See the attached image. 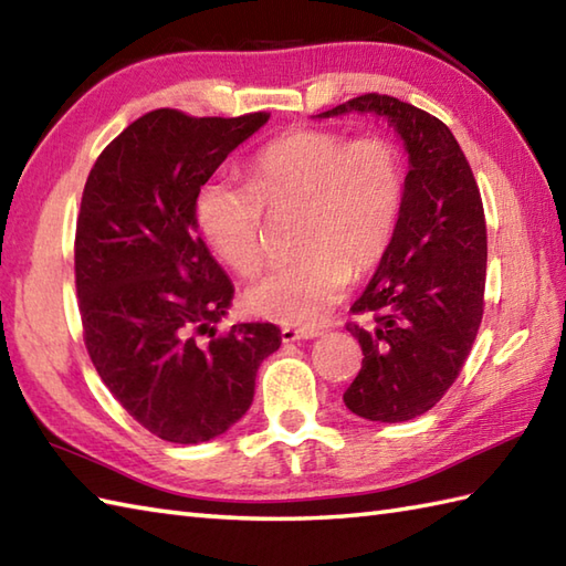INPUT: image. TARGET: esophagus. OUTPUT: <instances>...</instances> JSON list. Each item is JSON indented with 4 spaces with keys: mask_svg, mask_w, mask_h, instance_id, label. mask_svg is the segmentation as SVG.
Instances as JSON below:
<instances>
[{
    "mask_svg": "<svg viewBox=\"0 0 566 566\" xmlns=\"http://www.w3.org/2000/svg\"><path fill=\"white\" fill-rule=\"evenodd\" d=\"M282 340L284 343H296V340H311V338H318V335H323L321 328H292V326H284L280 331Z\"/></svg>",
    "mask_w": 566,
    "mask_h": 566,
    "instance_id": "1",
    "label": "esophagus"
}]
</instances>
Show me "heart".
Listing matches in <instances>:
<instances>
[{"label": "heart", "instance_id": "obj_1", "mask_svg": "<svg viewBox=\"0 0 566 566\" xmlns=\"http://www.w3.org/2000/svg\"><path fill=\"white\" fill-rule=\"evenodd\" d=\"M406 195L403 158L381 134L350 138L333 128H296L268 143L250 165V185L211 179L197 221L233 272L262 268L268 211H298L296 260L250 284L245 304L284 326H314L340 302L353 274L389 252Z\"/></svg>", "mask_w": 566, "mask_h": 566}]
</instances>
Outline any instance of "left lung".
Returning <instances> with one entry per match:
<instances>
[{
	"label": "left lung",
	"mask_w": 566,
	"mask_h": 566,
	"mask_svg": "<svg viewBox=\"0 0 566 566\" xmlns=\"http://www.w3.org/2000/svg\"><path fill=\"white\" fill-rule=\"evenodd\" d=\"M375 112L408 150L406 195L389 252L347 323L363 369L343 394L359 418L401 423L423 416L460 377L484 316L486 219L460 143L440 118L389 94H359L318 114Z\"/></svg>",
	"instance_id": "8db88e82"
}]
</instances>
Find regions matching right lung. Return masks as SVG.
<instances>
[{
    "instance_id": "add662e5",
    "label": "right lung",
    "mask_w": 566,
    "mask_h": 566,
    "mask_svg": "<svg viewBox=\"0 0 566 566\" xmlns=\"http://www.w3.org/2000/svg\"><path fill=\"white\" fill-rule=\"evenodd\" d=\"M268 118L148 112L102 150L82 191L84 345L114 399L167 442H207L238 423L282 343L272 323L216 333L233 284L197 233L201 187Z\"/></svg>"
}]
</instances>
